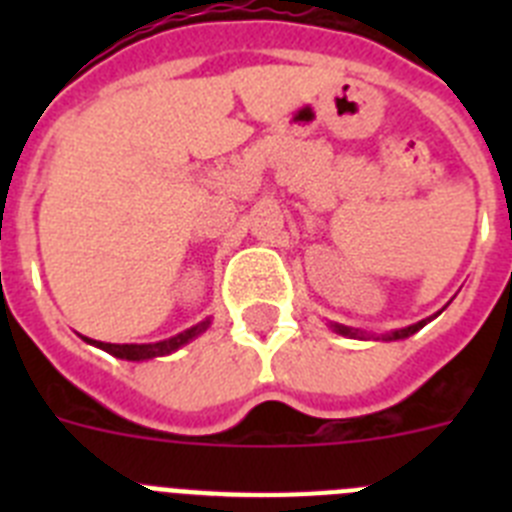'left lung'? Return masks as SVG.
<instances>
[{
    "mask_svg": "<svg viewBox=\"0 0 512 512\" xmlns=\"http://www.w3.org/2000/svg\"><path fill=\"white\" fill-rule=\"evenodd\" d=\"M428 320H431V318H428ZM428 320H420V323L408 325V328H400V330H395V333H387V336H382V341H400V338L413 336V333H418V330L423 328ZM333 330H336V333H341V336H348V338H374V336H369V333H364V330L348 328V325H338V323H333ZM377 341H379V338H377Z\"/></svg>",
    "mask_w": 512,
    "mask_h": 512,
    "instance_id": "obj_1",
    "label": "left lung"
}]
</instances>
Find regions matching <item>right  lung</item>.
I'll list each match as a JSON object with an SVG mask.
<instances>
[{
  "label": "right lung",
  "instance_id": "right-lung-1",
  "mask_svg": "<svg viewBox=\"0 0 512 512\" xmlns=\"http://www.w3.org/2000/svg\"><path fill=\"white\" fill-rule=\"evenodd\" d=\"M210 328V320H202V323L192 325L184 333H176V336L166 338V341L158 343H102V341H92V338H84L87 343H94L97 348L107 351V354L117 356V359L125 361H146V359H156V356H166L174 354L176 348H182L184 343H189L192 338H197L200 333Z\"/></svg>",
  "mask_w": 512,
  "mask_h": 512
}]
</instances>
